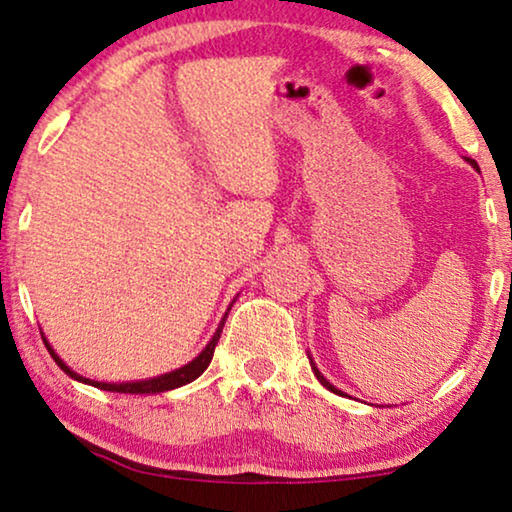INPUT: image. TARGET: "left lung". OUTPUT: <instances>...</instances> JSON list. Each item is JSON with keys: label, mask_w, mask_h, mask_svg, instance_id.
<instances>
[{"label": "left lung", "mask_w": 512, "mask_h": 512, "mask_svg": "<svg viewBox=\"0 0 512 512\" xmlns=\"http://www.w3.org/2000/svg\"><path fill=\"white\" fill-rule=\"evenodd\" d=\"M466 160H468V163H471L473 167H478V163H475V160H473V158H466ZM510 284H512V275H510ZM312 370H314V375H317V380H319L321 384H324V387H326L328 391H333V394H340V389H335V387H333V384H331V382H328V380H326V377L319 373V370H317V366H314V363H312Z\"/></svg>", "instance_id": "left-lung-1"}]
</instances>
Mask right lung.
<instances>
[{
    "mask_svg": "<svg viewBox=\"0 0 512 512\" xmlns=\"http://www.w3.org/2000/svg\"><path fill=\"white\" fill-rule=\"evenodd\" d=\"M223 324H226V317H223V321L219 324V328H216L214 338L209 340V345H207L205 349H202L200 356H195V359H193L191 363H188V366L179 368V370H172V373H167V375L153 377V380H144V382L107 384V382H93V380H86V377L76 375L72 368H67V366H65V361H62L60 356L53 352V349H51V345H48V340H46V338H44V345H46L48 352H51V356L55 359V363H58V366H60L62 370H65V373H67L69 377H74V380L86 382V384H93V387H97V389H104V391H116V394H160V391H170V389H177V387H181V384L193 382L195 377H200L202 373H205L207 366H209V361H212V356H214V347H216V342H219V338H221Z\"/></svg>",
    "mask_w": 512,
    "mask_h": 512,
    "instance_id": "obj_1",
    "label": "right lung"
}]
</instances>
